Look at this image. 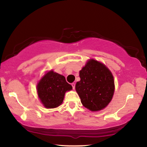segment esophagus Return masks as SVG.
Masks as SVG:
<instances>
[{"instance_id": "34e87169", "label": "esophagus", "mask_w": 147, "mask_h": 147, "mask_svg": "<svg viewBox=\"0 0 147 147\" xmlns=\"http://www.w3.org/2000/svg\"><path fill=\"white\" fill-rule=\"evenodd\" d=\"M71 86H72V88H73V89H75L76 84H75V83H72V84H71Z\"/></svg>"}]
</instances>
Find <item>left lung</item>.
Instances as JSON below:
<instances>
[{"mask_svg": "<svg viewBox=\"0 0 147 147\" xmlns=\"http://www.w3.org/2000/svg\"><path fill=\"white\" fill-rule=\"evenodd\" d=\"M76 90L82 104L91 111L103 109L111 101L114 92L113 76L100 62L91 59L80 71Z\"/></svg>", "mask_w": 147, "mask_h": 147, "instance_id": "left-lung-1", "label": "left lung"}]
</instances>
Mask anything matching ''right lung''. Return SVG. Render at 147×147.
I'll list each match as a JSON object with an SVG mask.
<instances>
[{
  "mask_svg": "<svg viewBox=\"0 0 147 147\" xmlns=\"http://www.w3.org/2000/svg\"><path fill=\"white\" fill-rule=\"evenodd\" d=\"M72 86L66 82L63 76L50 71L44 76L37 85V93L45 108H53L63 102L66 91Z\"/></svg>",
  "mask_w": 147,
  "mask_h": 147,
  "instance_id": "right-lung-1",
  "label": "right lung"
}]
</instances>
